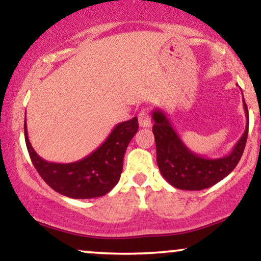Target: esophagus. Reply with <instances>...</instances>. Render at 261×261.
Wrapping results in <instances>:
<instances>
[{"mask_svg":"<svg viewBox=\"0 0 261 261\" xmlns=\"http://www.w3.org/2000/svg\"><path fill=\"white\" fill-rule=\"evenodd\" d=\"M139 124L141 127L151 126V116H149V114L147 112H145V110H142V112L139 114Z\"/></svg>","mask_w":261,"mask_h":261,"instance_id":"esophagus-1","label":"esophagus"}]
</instances>
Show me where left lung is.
<instances>
[{"mask_svg": "<svg viewBox=\"0 0 261 261\" xmlns=\"http://www.w3.org/2000/svg\"><path fill=\"white\" fill-rule=\"evenodd\" d=\"M245 130L230 153L220 158H206L194 153L182 142L169 119L161 109L152 112V127L161 174L170 185L181 190H202L217 184L236 168L243 154L249 127V114L243 98Z\"/></svg>", "mask_w": 261, "mask_h": 261, "instance_id": "1", "label": "left lung"}]
</instances>
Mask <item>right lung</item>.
<instances>
[{
    "label": "right lung",
    "instance_id": "1",
    "mask_svg": "<svg viewBox=\"0 0 261 261\" xmlns=\"http://www.w3.org/2000/svg\"><path fill=\"white\" fill-rule=\"evenodd\" d=\"M137 130L139 122L135 116L116 125L107 140L87 157L72 163H53L43 160L32 147L24 121L27 148L35 169L50 188L72 199L103 196L118 184L125 151Z\"/></svg>",
    "mask_w": 261,
    "mask_h": 261
}]
</instances>
